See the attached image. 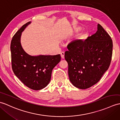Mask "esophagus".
Here are the masks:
<instances>
[{
	"instance_id": "1",
	"label": "esophagus",
	"mask_w": 120,
	"mask_h": 120,
	"mask_svg": "<svg viewBox=\"0 0 120 120\" xmlns=\"http://www.w3.org/2000/svg\"><path fill=\"white\" fill-rule=\"evenodd\" d=\"M61 57L62 59L64 58V52H62L61 53Z\"/></svg>"
}]
</instances>
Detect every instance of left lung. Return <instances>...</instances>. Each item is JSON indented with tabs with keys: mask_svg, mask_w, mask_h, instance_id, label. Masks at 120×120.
Here are the masks:
<instances>
[{
	"mask_svg": "<svg viewBox=\"0 0 120 120\" xmlns=\"http://www.w3.org/2000/svg\"><path fill=\"white\" fill-rule=\"evenodd\" d=\"M112 47L110 35L99 24L95 34L68 44L64 58L73 85L86 89L98 83L110 66Z\"/></svg>",
	"mask_w": 120,
	"mask_h": 120,
	"instance_id": "1",
	"label": "left lung"
}]
</instances>
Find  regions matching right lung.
Segmentation results:
<instances>
[{"instance_id":"right-lung-1","label":"right lung","mask_w":120,"mask_h":120,"mask_svg":"<svg viewBox=\"0 0 120 120\" xmlns=\"http://www.w3.org/2000/svg\"><path fill=\"white\" fill-rule=\"evenodd\" d=\"M31 23L28 22L16 32L11 42L12 68L25 86L34 90L44 88L50 82L52 69L60 61V55L32 56L22 48V32Z\"/></svg>"}]
</instances>
